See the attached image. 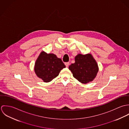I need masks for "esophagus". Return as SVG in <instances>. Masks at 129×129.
<instances>
[{"label": "esophagus", "instance_id": "34e87169", "mask_svg": "<svg viewBox=\"0 0 129 129\" xmlns=\"http://www.w3.org/2000/svg\"><path fill=\"white\" fill-rule=\"evenodd\" d=\"M65 65H66V67H69V65H70V62H66L65 63Z\"/></svg>", "mask_w": 129, "mask_h": 129}]
</instances>
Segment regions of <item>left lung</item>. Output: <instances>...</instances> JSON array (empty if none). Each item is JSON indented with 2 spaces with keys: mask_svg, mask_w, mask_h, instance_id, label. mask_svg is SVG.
Instances as JSON below:
<instances>
[{
  "mask_svg": "<svg viewBox=\"0 0 129 129\" xmlns=\"http://www.w3.org/2000/svg\"><path fill=\"white\" fill-rule=\"evenodd\" d=\"M69 70L75 78L86 84L95 78L99 69L97 62L91 54H79L75 57V62L69 66Z\"/></svg>",
  "mask_w": 129,
  "mask_h": 129,
  "instance_id": "8db88e82",
  "label": "left lung"
}]
</instances>
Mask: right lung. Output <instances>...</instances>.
I'll list each match as a JSON object with an SVG mask.
<instances>
[{
    "mask_svg": "<svg viewBox=\"0 0 129 129\" xmlns=\"http://www.w3.org/2000/svg\"><path fill=\"white\" fill-rule=\"evenodd\" d=\"M66 66L61 59L54 54L42 52L36 61L34 71L37 76L44 82H49L57 76Z\"/></svg>",
    "mask_w": 129,
    "mask_h": 129,
    "instance_id": "obj_1",
    "label": "right lung"
}]
</instances>
